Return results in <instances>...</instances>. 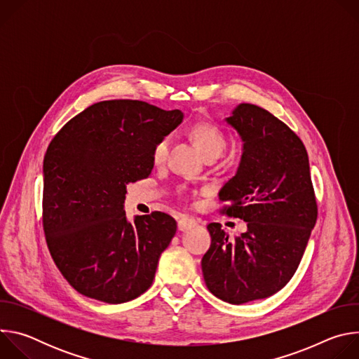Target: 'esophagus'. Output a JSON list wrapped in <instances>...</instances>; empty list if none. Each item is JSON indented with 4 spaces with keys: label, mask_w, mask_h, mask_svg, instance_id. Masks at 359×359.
<instances>
[{
    "label": "esophagus",
    "mask_w": 359,
    "mask_h": 359,
    "mask_svg": "<svg viewBox=\"0 0 359 359\" xmlns=\"http://www.w3.org/2000/svg\"><path fill=\"white\" fill-rule=\"evenodd\" d=\"M196 226H197V222H196L194 219L189 217V216L182 217V219L179 220V223H177V229H179L180 231L190 230V229H193V227H196Z\"/></svg>",
    "instance_id": "obj_1"
}]
</instances>
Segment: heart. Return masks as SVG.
<instances>
[{
  "mask_svg": "<svg viewBox=\"0 0 359 359\" xmlns=\"http://www.w3.org/2000/svg\"><path fill=\"white\" fill-rule=\"evenodd\" d=\"M191 136L206 158H219L227 146V136L224 130L213 122H198L191 128ZM170 136L161 137L151 149V161L162 165L169 155Z\"/></svg>",
  "mask_w": 359,
  "mask_h": 359,
  "instance_id": "b5f03b06",
  "label": "heart"
}]
</instances>
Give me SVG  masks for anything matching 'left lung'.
I'll list each match as a JSON object with an SVG mask.
<instances>
[{"label": "left lung", "instance_id": "1", "mask_svg": "<svg viewBox=\"0 0 359 359\" xmlns=\"http://www.w3.org/2000/svg\"><path fill=\"white\" fill-rule=\"evenodd\" d=\"M227 122L244 149L236 176L220 190V213L247 222V231L230 240L220 223H210L201 271L212 294L238 305L291 280L318 208L305 146L284 122L251 104L238 105Z\"/></svg>", "mask_w": 359, "mask_h": 359}]
</instances>
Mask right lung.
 I'll return each instance as SVG.
<instances>
[{"label": "right lung", "instance_id": "obj_1", "mask_svg": "<svg viewBox=\"0 0 359 359\" xmlns=\"http://www.w3.org/2000/svg\"><path fill=\"white\" fill-rule=\"evenodd\" d=\"M183 119L143 100L90 105L50 140L43 158L42 227L53 260L82 295L121 304L153 283L176 220H126V184L149 177L151 149Z\"/></svg>", "mask_w": 359, "mask_h": 359}]
</instances>
